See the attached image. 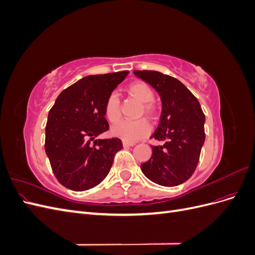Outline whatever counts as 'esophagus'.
Here are the masks:
<instances>
[{
	"instance_id": "34e87169",
	"label": "esophagus",
	"mask_w": 255,
	"mask_h": 255,
	"mask_svg": "<svg viewBox=\"0 0 255 255\" xmlns=\"http://www.w3.org/2000/svg\"><path fill=\"white\" fill-rule=\"evenodd\" d=\"M123 146H133L135 145V142H128V141H123L122 142Z\"/></svg>"
}]
</instances>
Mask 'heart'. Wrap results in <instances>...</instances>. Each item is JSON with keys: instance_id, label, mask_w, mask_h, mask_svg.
<instances>
[{"instance_id": "b5f03b06", "label": "heart", "mask_w": 255, "mask_h": 255, "mask_svg": "<svg viewBox=\"0 0 255 255\" xmlns=\"http://www.w3.org/2000/svg\"><path fill=\"white\" fill-rule=\"evenodd\" d=\"M127 91L129 96L141 102V109L139 111L140 115L144 114L149 118H154L156 114V106L153 103L154 91L148 84L141 81H136L128 85ZM104 114L109 121L113 123L118 121L121 117L120 100L115 92H112L106 99L104 104ZM150 129L151 127L149 122L144 118L134 121L123 120L116 123L112 128V134L125 141L134 142L148 135Z\"/></svg>"}]
</instances>
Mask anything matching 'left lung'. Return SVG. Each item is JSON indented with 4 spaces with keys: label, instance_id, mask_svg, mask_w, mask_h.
Wrapping results in <instances>:
<instances>
[{
    "label": "left lung",
    "instance_id": "1",
    "mask_svg": "<svg viewBox=\"0 0 255 255\" xmlns=\"http://www.w3.org/2000/svg\"><path fill=\"white\" fill-rule=\"evenodd\" d=\"M134 74L151 85L161 101L160 122L151 138L164 144L152 145V156L141 164V171L161 186H177L194 173L204 144L205 116L201 105L172 76L151 70Z\"/></svg>",
    "mask_w": 255,
    "mask_h": 255
}]
</instances>
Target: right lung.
Returning a JSON list of instances; mask_svg holds the SVG:
<instances>
[{"mask_svg": "<svg viewBox=\"0 0 255 255\" xmlns=\"http://www.w3.org/2000/svg\"><path fill=\"white\" fill-rule=\"evenodd\" d=\"M128 74L85 76L61 91L50 110L44 149L54 174L65 187L87 190L109 174L122 142L119 138L97 137L110 128L104 114L106 99Z\"/></svg>", "mask_w": 255, "mask_h": 255, "instance_id": "1", "label": "right lung"}]
</instances>
